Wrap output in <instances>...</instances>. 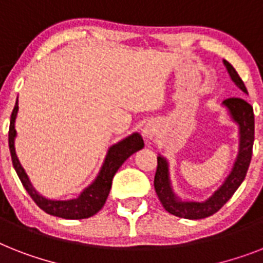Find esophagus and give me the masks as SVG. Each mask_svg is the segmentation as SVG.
I'll return each instance as SVG.
<instances>
[{"label":"esophagus","instance_id":"1","mask_svg":"<svg viewBox=\"0 0 263 263\" xmlns=\"http://www.w3.org/2000/svg\"><path fill=\"white\" fill-rule=\"evenodd\" d=\"M144 136H146L147 139H153L154 134H155V128L153 127L151 124H147L146 127H144Z\"/></svg>","mask_w":263,"mask_h":263}]
</instances>
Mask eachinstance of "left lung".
<instances>
[{
    "label": "left lung",
    "mask_w": 263,
    "mask_h": 263,
    "mask_svg": "<svg viewBox=\"0 0 263 263\" xmlns=\"http://www.w3.org/2000/svg\"><path fill=\"white\" fill-rule=\"evenodd\" d=\"M224 66L227 67L228 74L231 76V80L236 83V86L247 93V89L243 83L242 78L239 77L236 70L232 67L227 61H224ZM224 105L227 106L232 119L239 124V132H240V144H239V155L236 159L231 174L228 176L226 182L219 191L215 192L212 197L208 198L204 202L193 201H180L173 193L168 181L167 162L162 157H158V166L155 177H154V187L158 194L159 201L162 202L163 208L168 213L174 216L183 217V219H204V217L212 216L216 213L226 202L232 197L236 189L240 186L245 177L249 170L251 155H253L254 144V110L253 106L250 105L246 100L239 97H232L224 100Z\"/></svg>",
    "instance_id": "8db88e82"
}]
</instances>
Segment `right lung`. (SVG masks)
<instances>
[{"instance_id": "1", "label": "right lung", "mask_w": 263, "mask_h": 263, "mask_svg": "<svg viewBox=\"0 0 263 263\" xmlns=\"http://www.w3.org/2000/svg\"><path fill=\"white\" fill-rule=\"evenodd\" d=\"M17 110H18V105H17L16 101V105L13 108L12 116H10L9 125V151L10 157H12V163H13L14 170H16L23 186L25 187V191L31 196L32 200L36 202V205L43 209L44 212L52 215V216L63 217V219H86V217L96 215L105 204L110 186H112L113 177L119 170V167L124 163L128 157H131L132 154L144 147L142 136L139 134L128 136L127 139L110 147L97 180L91 183L90 186L86 187L81 193L80 197L74 198V200H67V201L47 200V198L39 196L35 189L32 187V185L28 181L27 174L18 163V159L16 157V153H14V136H16L14 119H16Z\"/></svg>"}]
</instances>
